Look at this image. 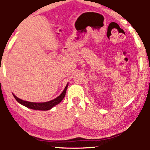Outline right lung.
I'll return each instance as SVG.
<instances>
[{
    "instance_id": "obj_1",
    "label": "right lung",
    "mask_w": 150,
    "mask_h": 150,
    "mask_svg": "<svg viewBox=\"0 0 150 150\" xmlns=\"http://www.w3.org/2000/svg\"><path fill=\"white\" fill-rule=\"evenodd\" d=\"M68 84H67L66 87H65L64 90H63V92L61 93V95L58 96V97H56V99H53V100H51V101H46V102H43V103L30 102V101H24V100H22V99H19L18 97H17L14 94H13V96H14L15 99H16V100L18 101L19 103H20V104H22L23 106H26V107L32 108V109H34V110H42V111H47V110L51 109V108L53 107L54 106H56V105L59 104V103L61 102L62 100H63V98L65 97L67 88H68Z\"/></svg>"
}]
</instances>
